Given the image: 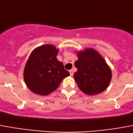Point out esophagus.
<instances>
[{"mask_svg":"<svg viewBox=\"0 0 133 133\" xmlns=\"http://www.w3.org/2000/svg\"><path fill=\"white\" fill-rule=\"evenodd\" d=\"M69 72H70V75H71V76H72V75H73V74H74V72H73V70H70Z\"/></svg>","mask_w":133,"mask_h":133,"instance_id":"34e87169","label":"esophagus"}]
</instances>
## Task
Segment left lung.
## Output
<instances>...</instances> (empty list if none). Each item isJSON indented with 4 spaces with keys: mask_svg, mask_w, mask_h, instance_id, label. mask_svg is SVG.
<instances>
[{
    "mask_svg": "<svg viewBox=\"0 0 133 133\" xmlns=\"http://www.w3.org/2000/svg\"><path fill=\"white\" fill-rule=\"evenodd\" d=\"M76 52L77 72L74 79L79 89L87 95H96L106 90L112 78L111 68L101 54L92 48Z\"/></svg>",
    "mask_w": 133,
    "mask_h": 133,
    "instance_id": "8db88e82",
    "label": "left lung"
}]
</instances>
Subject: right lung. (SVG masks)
<instances>
[{"label": "right lung", "mask_w": 133, "mask_h": 133, "mask_svg": "<svg viewBox=\"0 0 133 133\" xmlns=\"http://www.w3.org/2000/svg\"><path fill=\"white\" fill-rule=\"evenodd\" d=\"M58 51L54 45L44 44L35 48L29 55L23 77L26 87L34 94L49 95L70 75L63 63L57 59Z\"/></svg>", "instance_id": "obj_1"}]
</instances>
